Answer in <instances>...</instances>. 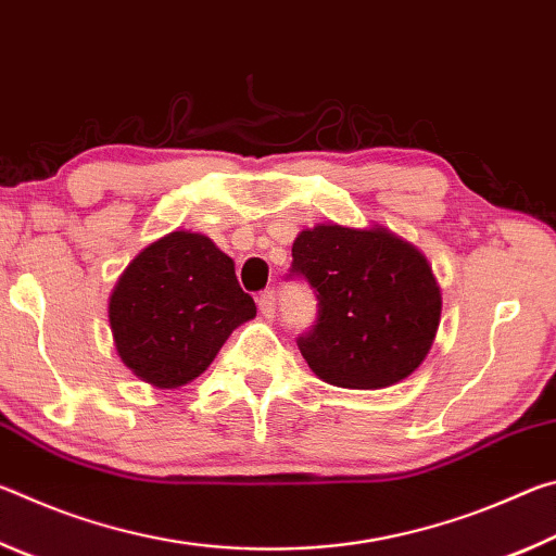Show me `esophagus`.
Here are the masks:
<instances>
[{"label":"esophagus","instance_id":"esophagus-1","mask_svg":"<svg viewBox=\"0 0 556 556\" xmlns=\"http://www.w3.org/2000/svg\"><path fill=\"white\" fill-rule=\"evenodd\" d=\"M257 304H260L262 316L275 318V312H277V296H275V291H271V289L262 291V294L257 296Z\"/></svg>","mask_w":556,"mask_h":556}]
</instances>
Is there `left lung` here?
<instances>
[{
  "instance_id": "8db88e82",
  "label": "left lung",
  "mask_w": 556,
  "mask_h": 556,
  "mask_svg": "<svg viewBox=\"0 0 556 556\" xmlns=\"http://www.w3.org/2000/svg\"><path fill=\"white\" fill-rule=\"evenodd\" d=\"M304 279L316 321L296 338L318 378L380 390L419 368L434 343L441 294L427 257L384 228L316 225L291 244L287 279Z\"/></svg>"
}]
</instances>
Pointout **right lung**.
I'll return each instance as SVG.
<instances>
[{"label":"right lung","instance_id":"obj_1","mask_svg":"<svg viewBox=\"0 0 556 556\" xmlns=\"http://www.w3.org/2000/svg\"><path fill=\"white\" fill-rule=\"evenodd\" d=\"M257 306L232 260L199 232H168L129 262L110 296V326L127 368L156 388H181L208 368Z\"/></svg>","mask_w":556,"mask_h":556}]
</instances>
